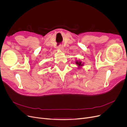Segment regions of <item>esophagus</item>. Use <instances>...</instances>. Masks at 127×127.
Returning <instances> with one entry per match:
<instances>
[{
	"mask_svg": "<svg viewBox=\"0 0 127 127\" xmlns=\"http://www.w3.org/2000/svg\"><path fill=\"white\" fill-rule=\"evenodd\" d=\"M63 48H64V47H63V46L62 45H60L58 46V49H60V50H63Z\"/></svg>",
	"mask_w": 127,
	"mask_h": 127,
	"instance_id": "esophagus-1",
	"label": "esophagus"
}]
</instances>
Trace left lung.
Listing matches in <instances>:
<instances>
[{
    "label": "left lung",
    "instance_id": "8db88e82",
    "mask_svg": "<svg viewBox=\"0 0 127 127\" xmlns=\"http://www.w3.org/2000/svg\"><path fill=\"white\" fill-rule=\"evenodd\" d=\"M76 64L78 66V68H81L82 66H83L84 63L82 62V61H81L80 60H78V61H76L75 62Z\"/></svg>",
    "mask_w": 127,
    "mask_h": 127
}]
</instances>
